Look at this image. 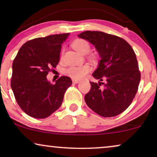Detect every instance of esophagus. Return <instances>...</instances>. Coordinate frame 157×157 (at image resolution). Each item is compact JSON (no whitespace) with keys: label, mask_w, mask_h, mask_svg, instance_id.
Wrapping results in <instances>:
<instances>
[{"label":"esophagus","mask_w":157,"mask_h":157,"mask_svg":"<svg viewBox=\"0 0 157 157\" xmlns=\"http://www.w3.org/2000/svg\"><path fill=\"white\" fill-rule=\"evenodd\" d=\"M72 81L74 83H78L80 82V81L78 80V79H72Z\"/></svg>","instance_id":"obj_1"}]
</instances>
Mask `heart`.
Listing matches in <instances>:
<instances>
[{
  "instance_id": "obj_1",
  "label": "heart",
  "mask_w": 157,
  "mask_h": 157,
  "mask_svg": "<svg viewBox=\"0 0 157 157\" xmlns=\"http://www.w3.org/2000/svg\"><path fill=\"white\" fill-rule=\"evenodd\" d=\"M73 47L75 50L81 54H86L90 51L91 47L89 42L83 39H77L73 43ZM91 70V67L89 64L84 65L71 66L65 71L67 76L75 79H81L84 77Z\"/></svg>"
}]
</instances>
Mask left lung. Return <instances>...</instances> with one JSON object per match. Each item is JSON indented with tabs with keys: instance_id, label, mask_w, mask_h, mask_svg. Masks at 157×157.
Segmentation results:
<instances>
[{
	"instance_id": "obj_1",
	"label": "left lung",
	"mask_w": 157,
	"mask_h": 157,
	"mask_svg": "<svg viewBox=\"0 0 157 157\" xmlns=\"http://www.w3.org/2000/svg\"><path fill=\"white\" fill-rule=\"evenodd\" d=\"M78 36L93 44L101 58L92 74L101 82H90L91 89L85 95L87 106L104 117L120 114L132 102L140 82L134 50L123 38L101 31H87ZM101 84L104 87H100Z\"/></svg>"
}]
</instances>
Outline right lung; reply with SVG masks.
I'll use <instances>...</instances> for the list:
<instances>
[{"mask_svg":"<svg viewBox=\"0 0 157 157\" xmlns=\"http://www.w3.org/2000/svg\"><path fill=\"white\" fill-rule=\"evenodd\" d=\"M70 33L56 34L29 40L19 49L12 66L11 89L19 106L36 119H45L61 106L72 84L61 76L54 84L46 76L59 62L61 45Z\"/></svg>","mask_w":157,"mask_h":157,"instance_id":"add662e5","label":"right lung"}]
</instances>
